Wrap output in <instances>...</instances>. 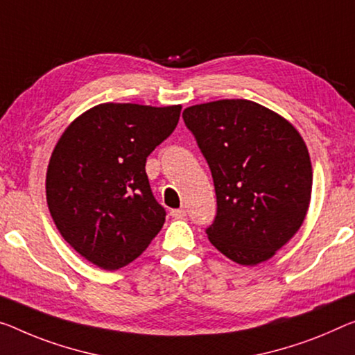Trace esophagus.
<instances>
[{"label":"esophagus","mask_w":355,"mask_h":355,"mask_svg":"<svg viewBox=\"0 0 355 355\" xmlns=\"http://www.w3.org/2000/svg\"><path fill=\"white\" fill-rule=\"evenodd\" d=\"M187 214V211H185L184 208H179V209H171L170 211V216L173 217V219H182V217Z\"/></svg>","instance_id":"esophagus-1"}]
</instances>
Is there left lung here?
Here are the masks:
<instances>
[{
  "label": "left lung",
  "instance_id": "8db88e82",
  "mask_svg": "<svg viewBox=\"0 0 355 355\" xmlns=\"http://www.w3.org/2000/svg\"><path fill=\"white\" fill-rule=\"evenodd\" d=\"M208 162L217 196L206 228L217 250L239 265L271 259L302 227L313 168L306 144L286 119L249 100L184 109Z\"/></svg>",
  "mask_w": 355,
  "mask_h": 355
}]
</instances>
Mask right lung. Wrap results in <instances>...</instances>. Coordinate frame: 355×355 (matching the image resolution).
<instances>
[{
    "instance_id": "1",
    "label": "right lung",
    "mask_w": 355,
    "mask_h": 355,
    "mask_svg": "<svg viewBox=\"0 0 355 355\" xmlns=\"http://www.w3.org/2000/svg\"><path fill=\"white\" fill-rule=\"evenodd\" d=\"M181 106L105 103L64 130L47 168L49 211L64 241L103 270L132 263L165 223L146 160L170 136Z\"/></svg>"
}]
</instances>
